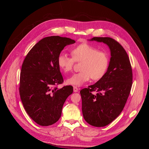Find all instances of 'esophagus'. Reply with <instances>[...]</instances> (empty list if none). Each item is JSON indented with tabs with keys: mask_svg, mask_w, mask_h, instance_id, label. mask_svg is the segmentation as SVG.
I'll return each mask as SVG.
<instances>
[{
	"mask_svg": "<svg viewBox=\"0 0 149 149\" xmlns=\"http://www.w3.org/2000/svg\"><path fill=\"white\" fill-rule=\"evenodd\" d=\"M73 91H74V92H75V93L78 92V88L77 87H76V86H74V87H73Z\"/></svg>",
	"mask_w": 149,
	"mask_h": 149,
	"instance_id": "esophagus-1",
	"label": "esophagus"
}]
</instances>
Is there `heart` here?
Listing matches in <instances>:
<instances>
[{"mask_svg":"<svg viewBox=\"0 0 149 149\" xmlns=\"http://www.w3.org/2000/svg\"><path fill=\"white\" fill-rule=\"evenodd\" d=\"M71 56L66 53H60L57 62L65 73H69L73 69L75 62L81 63V71L74 74L66 80L68 84L79 86L88 81L101 79L106 74L109 64L108 54L98 48L88 43H81L71 50Z\"/></svg>","mask_w":149,"mask_h":149,"instance_id":"heart-1","label":"heart"}]
</instances>
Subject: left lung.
I'll use <instances>...</instances> for the list:
<instances>
[{
    "instance_id": "8db88e82",
    "label": "left lung",
    "mask_w": 149,
    "mask_h": 149,
    "mask_svg": "<svg viewBox=\"0 0 149 149\" xmlns=\"http://www.w3.org/2000/svg\"><path fill=\"white\" fill-rule=\"evenodd\" d=\"M91 40L109 46L111 58L107 71L93 85L80 91L84 119L95 127L112 123L123 111L132 85V69L123 46L110 37H93ZM97 92L96 95L92 92Z\"/></svg>"
}]
</instances>
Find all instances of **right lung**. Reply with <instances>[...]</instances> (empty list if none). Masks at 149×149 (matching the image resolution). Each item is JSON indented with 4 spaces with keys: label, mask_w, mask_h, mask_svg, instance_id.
Here are the masks:
<instances>
[{
    "label": "right lung",
    "mask_w": 149,
    "mask_h": 149,
    "mask_svg": "<svg viewBox=\"0 0 149 149\" xmlns=\"http://www.w3.org/2000/svg\"><path fill=\"white\" fill-rule=\"evenodd\" d=\"M74 43L73 40L60 36L45 37L35 45L22 63L21 100L26 113L40 125L56 123L66 98L73 93L72 86L57 87L64 81L57 59L65 46Z\"/></svg>",
    "instance_id": "add662e5"
}]
</instances>
